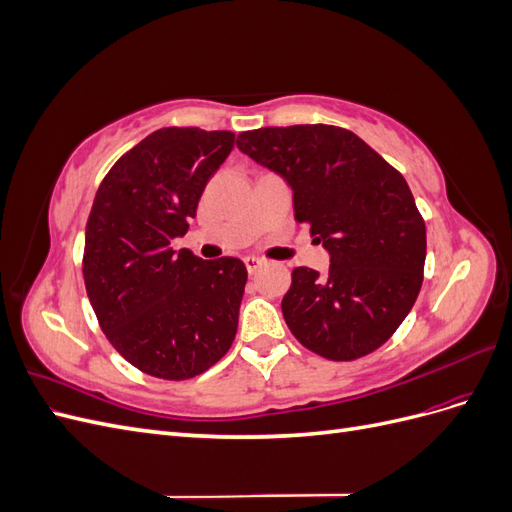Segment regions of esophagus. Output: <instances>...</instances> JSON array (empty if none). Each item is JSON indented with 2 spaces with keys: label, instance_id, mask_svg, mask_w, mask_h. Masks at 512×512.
I'll return each instance as SVG.
<instances>
[{
  "label": "esophagus",
  "instance_id": "esophagus-1",
  "mask_svg": "<svg viewBox=\"0 0 512 512\" xmlns=\"http://www.w3.org/2000/svg\"><path fill=\"white\" fill-rule=\"evenodd\" d=\"M243 262H245V267H247V271H250V273H256L262 265H265V260L256 258V256H245Z\"/></svg>",
  "mask_w": 512,
  "mask_h": 512
}]
</instances>
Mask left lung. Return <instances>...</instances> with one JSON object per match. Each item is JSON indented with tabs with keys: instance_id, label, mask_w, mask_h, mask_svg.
<instances>
[{
	"instance_id": "left-lung-1",
	"label": "left lung",
	"mask_w": 512,
	"mask_h": 512,
	"mask_svg": "<svg viewBox=\"0 0 512 512\" xmlns=\"http://www.w3.org/2000/svg\"><path fill=\"white\" fill-rule=\"evenodd\" d=\"M237 147L288 183L294 218L331 256L327 275L292 271L282 299L292 335L331 361L380 348L423 284L425 222L406 179L359 136L324 123L241 132Z\"/></svg>"
}]
</instances>
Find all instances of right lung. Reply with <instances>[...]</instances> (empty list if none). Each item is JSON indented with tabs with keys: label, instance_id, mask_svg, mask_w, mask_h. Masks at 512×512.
Here are the masks:
<instances>
[{
	"label": "right lung",
	"instance_id": "1",
	"mask_svg": "<svg viewBox=\"0 0 512 512\" xmlns=\"http://www.w3.org/2000/svg\"><path fill=\"white\" fill-rule=\"evenodd\" d=\"M226 130L162 128L108 170L85 230L83 277L115 350L149 376L188 380L218 363L237 335L247 269L170 243L228 153Z\"/></svg>",
	"mask_w": 512,
	"mask_h": 512
}]
</instances>
